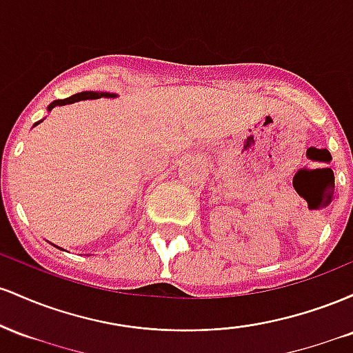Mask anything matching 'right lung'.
Segmentation results:
<instances>
[{
    "label": "right lung",
    "instance_id": "obj_1",
    "mask_svg": "<svg viewBox=\"0 0 353 353\" xmlns=\"http://www.w3.org/2000/svg\"><path fill=\"white\" fill-rule=\"evenodd\" d=\"M99 98H116V94H112V92H98V91H83V92H78V94L71 96V98H66V99H56L52 101V103L48 106V111H51L52 108L56 106H64V104H71V103H76V101H81V99H99ZM41 121H38L36 124H39ZM34 124V125H36ZM58 247V245H56ZM61 249V247H58Z\"/></svg>",
    "mask_w": 353,
    "mask_h": 353
}]
</instances>
